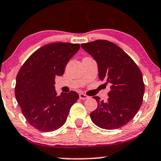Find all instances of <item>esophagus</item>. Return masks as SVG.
<instances>
[{"label": "esophagus", "instance_id": "1", "mask_svg": "<svg viewBox=\"0 0 161 161\" xmlns=\"http://www.w3.org/2000/svg\"><path fill=\"white\" fill-rule=\"evenodd\" d=\"M79 98L81 100H86V99H88V96H87L86 95H85V94H79Z\"/></svg>", "mask_w": 161, "mask_h": 161}]
</instances>
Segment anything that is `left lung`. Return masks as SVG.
<instances>
[{
    "mask_svg": "<svg viewBox=\"0 0 161 161\" xmlns=\"http://www.w3.org/2000/svg\"><path fill=\"white\" fill-rule=\"evenodd\" d=\"M81 46L97 62L99 79L111 85L107 101L93 97L97 108L90 117L100 128H120L136 116L142 104L145 84L141 70L123 50L111 42L96 40Z\"/></svg>",
    "mask_w": 161,
    "mask_h": 161,
    "instance_id": "1",
    "label": "left lung"
}]
</instances>
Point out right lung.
Listing matches in <instances>:
<instances>
[{"instance_id":"add662e5","label":"right lung","mask_w":161,"mask_h":161,"mask_svg":"<svg viewBox=\"0 0 161 161\" xmlns=\"http://www.w3.org/2000/svg\"><path fill=\"white\" fill-rule=\"evenodd\" d=\"M79 44L56 42L40 47L25 60L16 75L15 96L28 123L42 132L57 130L65 123L79 99L74 91L57 95L55 76L62 75Z\"/></svg>"}]
</instances>
